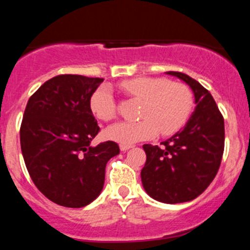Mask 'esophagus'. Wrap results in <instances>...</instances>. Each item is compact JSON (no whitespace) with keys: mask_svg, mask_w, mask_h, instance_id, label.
<instances>
[{"mask_svg":"<svg viewBox=\"0 0 250 250\" xmlns=\"http://www.w3.org/2000/svg\"><path fill=\"white\" fill-rule=\"evenodd\" d=\"M130 148H132L131 145H120V149H122L123 152H126V150H128Z\"/></svg>","mask_w":250,"mask_h":250,"instance_id":"34e87169","label":"esophagus"}]
</instances>
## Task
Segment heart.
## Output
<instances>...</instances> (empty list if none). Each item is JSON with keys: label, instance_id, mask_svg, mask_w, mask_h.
<instances>
[{"label": "heart", "instance_id": "obj_1", "mask_svg": "<svg viewBox=\"0 0 250 250\" xmlns=\"http://www.w3.org/2000/svg\"><path fill=\"white\" fill-rule=\"evenodd\" d=\"M127 95L143 101L140 118L136 123H118L104 131L109 140L123 145L150 140L159 132L174 135L188 119L193 108L191 90L182 83H171L162 78H136L122 83ZM93 115L101 120L114 119L118 105L109 85H101L90 98Z\"/></svg>", "mask_w": 250, "mask_h": 250}]
</instances>
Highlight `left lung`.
Wrapping results in <instances>:
<instances>
[{"label": "left lung", "instance_id": "8db88e82", "mask_svg": "<svg viewBox=\"0 0 250 250\" xmlns=\"http://www.w3.org/2000/svg\"><path fill=\"white\" fill-rule=\"evenodd\" d=\"M167 74L181 79L192 88L197 107L186 126L160 147L143 145L147 160L141 179L153 199L176 204L197 198L216 176L224 154L225 125L207 88L180 71Z\"/></svg>", "mask_w": 250, "mask_h": 250}]
</instances>
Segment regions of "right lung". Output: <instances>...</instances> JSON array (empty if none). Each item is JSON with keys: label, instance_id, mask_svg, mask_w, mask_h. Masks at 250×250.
Wrapping results in <instances>:
<instances>
[{"label": "right lung", "instance_id": "obj_1", "mask_svg": "<svg viewBox=\"0 0 250 250\" xmlns=\"http://www.w3.org/2000/svg\"><path fill=\"white\" fill-rule=\"evenodd\" d=\"M103 79L63 74L29 98L21 125V147L31 180L58 206L83 208L100 196L105 165L119 154L117 142L96 147L100 126L90 98Z\"/></svg>", "mask_w": 250, "mask_h": 250}]
</instances>
